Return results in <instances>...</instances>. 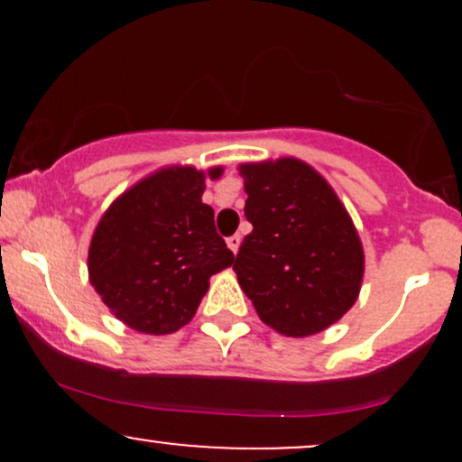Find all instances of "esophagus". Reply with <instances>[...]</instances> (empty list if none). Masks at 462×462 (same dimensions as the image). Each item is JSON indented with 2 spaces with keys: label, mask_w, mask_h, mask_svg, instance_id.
Instances as JSON below:
<instances>
[{
  "label": "esophagus",
  "mask_w": 462,
  "mask_h": 462,
  "mask_svg": "<svg viewBox=\"0 0 462 462\" xmlns=\"http://www.w3.org/2000/svg\"><path fill=\"white\" fill-rule=\"evenodd\" d=\"M227 247H230L232 249V252H238V247H241V236H238V235H235V236H230V238H227Z\"/></svg>",
  "instance_id": "34e87169"
}]
</instances>
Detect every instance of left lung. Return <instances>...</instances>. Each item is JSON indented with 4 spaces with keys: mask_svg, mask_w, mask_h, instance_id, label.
<instances>
[{
    "mask_svg": "<svg viewBox=\"0 0 462 462\" xmlns=\"http://www.w3.org/2000/svg\"><path fill=\"white\" fill-rule=\"evenodd\" d=\"M254 230L235 273L258 317L284 337H310L356 304L365 252L328 180L293 156L238 164Z\"/></svg>",
    "mask_w": 462,
    "mask_h": 462,
    "instance_id": "left-lung-1",
    "label": "left lung"
}]
</instances>
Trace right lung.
<instances>
[{"label": "right lung", "instance_id": "1", "mask_svg": "<svg viewBox=\"0 0 462 462\" xmlns=\"http://www.w3.org/2000/svg\"><path fill=\"white\" fill-rule=\"evenodd\" d=\"M206 171L171 164L116 198L95 226L88 280L113 315L143 334H171L193 319L210 275L235 254L215 230V210L201 201Z\"/></svg>", "mask_w": 462, "mask_h": 462}]
</instances>
